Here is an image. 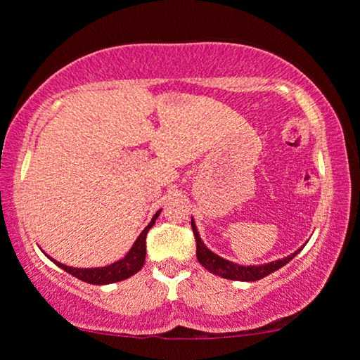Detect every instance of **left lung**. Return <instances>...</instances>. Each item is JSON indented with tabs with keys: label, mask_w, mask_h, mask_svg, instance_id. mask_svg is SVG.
<instances>
[{
	"label": "left lung",
	"mask_w": 360,
	"mask_h": 360,
	"mask_svg": "<svg viewBox=\"0 0 360 360\" xmlns=\"http://www.w3.org/2000/svg\"><path fill=\"white\" fill-rule=\"evenodd\" d=\"M191 229H193L195 240H196V259H198V262L203 265L206 270H210L211 274L219 275V277L229 278V280H240V282H255V280L267 277V275L275 272V270H278L280 267H283V265H287L303 248L302 245V248L295 250L293 254H290L283 259L274 260V262L270 264L239 265V264L231 262V260L219 257V255H216L213 250L206 248L205 243L200 238L198 231H196V224L193 219H191Z\"/></svg>",
	"instance_id": "1"
}]
</instances>
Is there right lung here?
Listing matches in <instances>:
<instances>
[{"label": "right lung", "mask_w": 360, "mask_h": 360, "mask_svg": "<svg viewBox=\"0 0 360 360\" xmlns=\"http://www.w3.org/2000/svg\"><path fill=\"white\" fill-rule=\"evenodd\" d=\"M159 214H160V210L157 211L150 223L147 224L146 229L139 234V238L136 239L134 244H132L129 252H127L121 260H117V262L111 264V265H106V267L75 269V267H68V265H65V264L57 262V260L49 257V255H47V257L51 259L53 264H57L58 267L65 270V272L73 275V277H77L78 280H83V282H86V283L108 285V283L121 282V280L129 278L134 274L139 272V270L142 269V265H144V260H146V236H147V233H149V229L152 228V226H154L155 219L159 218Z\"/></svg>", "instance_id": "add662e5"}]
</instances>
